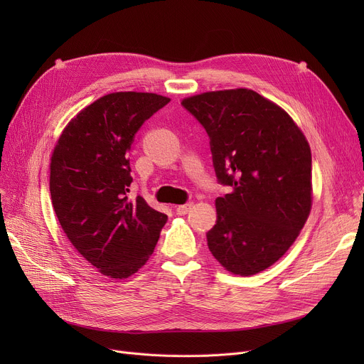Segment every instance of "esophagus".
<instances>
[{
  "label": "esophagus",
  "instance_id": "34e87169",
  "mask_svg": "<svg viewBox=\"0 0 364 364\" xmlns=\"http://www.w3.org/2000/svg\"><path fill=\"white\" fill-rule=\"evenodd\" d=\"M193 208V203H186V205H178L177 206V214L178 215H186L187 213H190V209Z\"/></svg>",
  "mask_w": 364,
  "mask_h": 364
}]
</instances>
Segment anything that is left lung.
Wrapping results in <instances>:
<instances>
[{
    "label": "left lung",
    "instance_id": "left-lung-1",
    "mask_svg": "<svg viewBox=\"0 0 364 364\" xmlns=\"http://www.w3.org/2000/svg\"><path fill=\"white\" fill-rule=\"evenodd\" d=\"M181 105L203 125L220 183L208 247L227 272L252 276L294 245L313 205L311 149L288 112L250 88L208 91Z\"/></svg>",
    "mask_w": 364,
    "mask_h": 364
}]
</instances>
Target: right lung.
I'll return each mask as SVG.
<instances>
[{
	"instance_id": "add662e5",
	"label": "right lung",
	"mask_w": 364,
	"mask_h": 364,
	"mask_svg": "<svg viewBox=\"0 0 364 364\" xmlns=\"http://www.w3.org/2000/svg\"><path fill=\"white\" fill-rule=\"evenodd\" d=\"M169 103L155 92L118 91L76 113L51 153L54 213L73 247L102 274L127 279L147 262L168 217L137 196L127 153L153 113Z\"/></svg>"
}]
</instances>
